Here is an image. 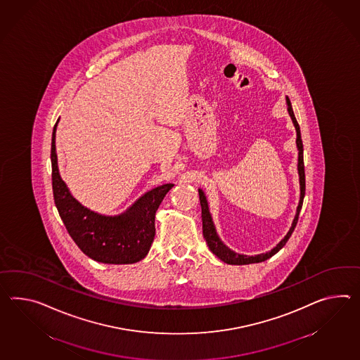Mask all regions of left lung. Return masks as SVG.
I'll list each match as a JSON object with an SVG mask.
<instances>
[{"instance_id": "8db88e82", "label": "left lung", "mask_w": 360, "mask_h": 360, "mask_svg": "<svg viewBox=\"0 0 360 360\" xmlns=\"http://www.w3.org/2000/svg\"><path fill=\"white\" fill-rule=\"evenodd\" d=\"M286 104H288V112H289L290 117L292 120V123L295 126L297 130V147H298V174H299V184H300V199H299L298 208H297V213L295 217L292 219L291 228H290L288 234L283 237L278 245L272 248L271 251L265 252V254L255 255V256H247V255H240L231 251L229 247L222 243V240L219 239L217 236V231L214 228V224L212 221L211 212H210V207H208V202L207 198L202 193V190L199 188V199H200V205H202V236L207 242V245L210 247L213 254L219 257V260H222L224 263L231 264V265H245V264L252 263H262L265 262L266 259L272 257L273 255L277 254L283 245H286V242L289 240L291 237L294 229L298 224L299 212L302 210L303 205V199H304V193H306V174H304V161H303V143H302V135H300V127L299 123L297 122V118L292 112V106L290 103L289 97H286Z\"/></svg>"}]
</instances>
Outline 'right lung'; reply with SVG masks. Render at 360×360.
<instances>
[{
  "label": "right lung",
  "mask_w": 360,
  "mask_h": 360,
  "mask_svg": "<svg viewBox=\"0 0 360 360\" xmlns=\"http://www.w3.org/2000/svg\"><path fill=\"white\" fill-rule=\"evenodd\" d=\"M53 127V198L68 233L88 257L98 263L132 264L144 259L155 238V216L173 184H162L144 193L129 210L105 216L83 207L72 198L58 173L56 153V129Z\"/></svg>",
  "instance_id": "obj_1"
}]
</instances>
